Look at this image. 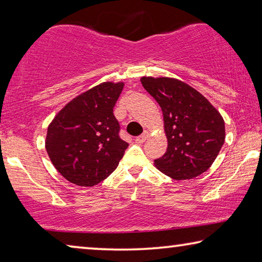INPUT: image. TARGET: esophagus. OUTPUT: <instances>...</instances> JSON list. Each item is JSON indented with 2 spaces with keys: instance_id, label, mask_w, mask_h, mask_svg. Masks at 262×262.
<instances>
[{
  "instance_id": "34e87169",
  "label": "esophagus",
  "mask_w": 262,
  "mask_h": 262,
  "mask_svg": "<svg viewBox=\"0 0 262 262\" xmlns=\"http://www.w3.org/2000/svg\"><path fill=\"white\" fill-rule=\"evenodd\" d=\"M148 137H149V132H144L143 134L136 137L135 142H136V143H143V142H145V140H147Z\"/></svg>"
}]
</instances>
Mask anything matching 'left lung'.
I'll return each instance as SVG.
<instances>
[{
	"label": "left lung",
	"mask_w": 262,
	"mask_h": 262,
	"mask_svg": "<svg viewBox=\"0 0 262 262\" xmlns=\"http://www.w3.org/2000/svg\"><path fill=\"white\" fill-rule=\"evenodd\" d=\"M141 83L161 106L167 149L155 166L172 179L202 174L220 154L225 123L209 100L187 83L171 77H141Z\"/></svg>",
	"instance_id": "left-lung-1"
}]
</instances>
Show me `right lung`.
Returning a JSON list of instances; mask_svg holds the SVG:
<instances>
[{"mask_svg": "<svg viewBox=\"0 0 262 262\" xmlns=\"http://www.w3.org/2000/svg\"><path fill=\"white\" fill-rule=\"evenodd\" d=\"M123 82L89 89L62 108L47 129L45 147L57 172L70 183L91 187L119 165L128 143L119 137L113 107Z\"/></svg>", "mask_w": 262, "mask_h": 262, "instance_id": "obj_1", "label": "right lung"}]
</instances>
